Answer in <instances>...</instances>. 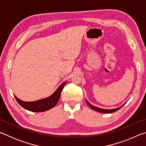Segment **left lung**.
Segmentation results:
<instances>
[{
  "label": "left lung",
  "instance_id": "8db88e82",
  "mask_svg": "<svg viewBox=\"0 0 146 146\" xmlns=\"http://www.w3.org/2000/svg\"><path fill=\"white\" fill-rule=\"evenodd\" d=\"M86 102L88 104V106H90V107L92 109V110L96 111H98L99 113H106V114H107V113H114L115 111H117L118 110H120V109L122 107V106L125 104L126 102H125L123 104H122L120 107H118L117 108H114V109H110V110H108V109H103V108H98V107H96L95 106H93L92 104H91L88 102V101L86 99Z\"/></svg>",
  "mask_w": 146,
  "mask_h": 146
}]
</instances>
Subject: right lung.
Masks as SVG:
<instances>
[{"instance_id":"right-lung-1","label":"right lung","mask_w":146,"mask_h":146,"mask_svg":"<svg viewBox=\"0 0 146 146\" xmlns=\"http://www.w3.org/2000/svg\"><path fill=\"white\" fill-rule=\"evenodd\" d=\"M66 82H67V81H65L60 85L55 92L49 97L38 100L32 101V102H25V101L19 99L15 95L14 96L17 102L26 110L33 112H44L50 110L56 106L59 98H60L62 91Z\"/></svg>"}]
</instances>
